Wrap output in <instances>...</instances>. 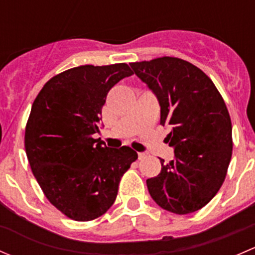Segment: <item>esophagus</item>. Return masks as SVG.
<instances>
[{"label":"esophagus","mask_w":255,"mask_h":255,"mask_svg":"<svg viewBox=\"0 0 255 255\" xmlns=\"http://www.w3.org/2000/svg\"><path fill=\"white\" fill-rule=\"evenodd\" d=\"M144 158H145V153H138V159H139V160H142Z\"/></svg>","instance_id":"esophagus-1"}]
</instances>
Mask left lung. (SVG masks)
Instances as JSON below:
<instances>
[{"label": "left lung", "mask_w": 255, "mask_h": 255, "mask_svg": "<svg viewBox=\"0 0 255 255\" xmlns=\"http://www.w3.org/2000/svg\"><path fill=\"white\" fill-rule=\"evenodd\" d=\"M130 68L155 95L160 125L174 159L160 160L158 176L146 180L161 208L187 215L207 205L225 181L232 156V123L222 96L206 74L189 61L163 56Z\"/></svg>", "instance_id": "8db88e82"}]
</instances>
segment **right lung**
Here are the masks:
<instances>
[{"label":"right lung","mask_w":255,"mask_h":255,"mask_svg":"<svg viewBox=\"0 0 255 255\" xmlns=\"http://www.w3.org/2000/svg\"><path fill=\"white\" fill-rule=\"evenodd\" d=\"M132 74L125 63L76 66L49 80L33 102L24 135L28 161L50 204L71 220L104 215L137 160L129 146L109 148L94 138L107 94Z\"/></svg>","instance_id":"add662e5"}]
</instances>
